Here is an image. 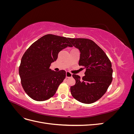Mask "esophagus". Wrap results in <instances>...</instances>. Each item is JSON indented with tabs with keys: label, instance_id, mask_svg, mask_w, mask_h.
<instances>
[{
	"label": "esophagus",
	"instance_id": "1",
	"mask_svg": "<svg viewBox=\"0 0 134 134\" xmlns=\"http://www.w3.org/2000/svg\"><path fill=\"white\" fill-rule=\"evenodd\" d=\"M72 76V74L71 73V72H69V71H66V77L67 78H70V77Z\"/></svg>",
	"mask_w": 134,
	"mask_h": 134
}]
</instances>
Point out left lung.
<instances>
[{
	"mask_svg": "<svg viewBox=\"0 0 134 134\" xmlns=\"http://www.w3.org/2000/svg\"><path fill=\"white\" fill-rule=\"evenodd\" d=\"M69 40L80 51L79 65L86 71L82 78L72 74L75 84L70 87L72 96L79 102L91 104L106 92L112 81V64L106 54L92 40L71 38Z\"/></svg>",
	"mask_w": 134,
	"mask_h": 134,
	"instance_id": "8db88e82",
	"label": "left lung"
}]
</instances>
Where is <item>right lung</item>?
Segmentation results:
<instances>
[{
  "label": "right lung",
  "instance_id": "obj_1",
  "mask_svg": "<svg viewBox=\"0 0 134 134\" xmlns=\"http://www.w3.org/2000/svg\"><path fill=\"white\" fill-rule=\"evenodd\" d=\"M68 40L54 35H44L23 54L19 74L24 91L32 99L43 101L50 98L65 78V71H55L50 66L57 59L60 51L72 47Z\"/></svg>",
  "mask_w": 134,
  "mask_h": 134
}]
</instances>
